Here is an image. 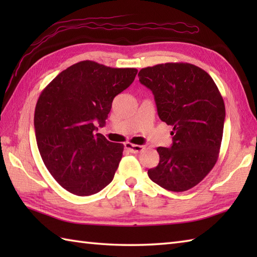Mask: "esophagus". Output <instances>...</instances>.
I'll return each mask as SVG.
<instances>
[{
    "instance_id": "obj_1",
    "label": "esophagus",
    "mask_w": 257,
    "mask_h": 257,
    "mask_svg": "<svg viewBox=\"0 0 257 257\" xmlns=\"http://www.w3.org/2000/svg\"><path fill=\"white\" fill-rule=\"evenodd\" d=\"M124 148L127 149L129 152H132V154H138V152H140L141 150L144 149V147L139 146V145H133L130 143H125Z\"/></svg>"
}]
</instances>
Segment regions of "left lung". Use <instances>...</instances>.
Returning <instances> with one entry per match:
<instances>
[{
	"label": "left lung",
	"instance_id": "8db88e82",
	"mask_svg": "<svg viewBox=\"0 0 257 257\" xmlns=\"http://www.w3.org/2000/svg\"><path fill=\"white\" fill-rule=\"evenodd\" d=\"M139 81L155 96L159 118L173 127L170 148H157L159 165L149 178L163 189L183 192L203 180L221 148L225 106L205 70L188 63L143 68Z\"/></svg>",
	"mask_w": 257,
	"mask_h": 257
}]
</instances>
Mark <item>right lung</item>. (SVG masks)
<instances>
[{
    "mask_svg": "<svg viewBox=\"0 0 257 257\" xmlns=\"http://www.w3.org/2000/svg\"><path fill=\"white\" fill-rule=\"evenodd\" d=\"M137 73L83 61L59 73L38 97V150L47 170L68 192L91 195L112 181L123 145L96 134V124L105 125L113 98L133 84Z\"/></svg>",
    "mask_w": 257,
    "mask_h": 257,
    "instance_id": "1",
    "label": "right lung"
}]
</instances>
